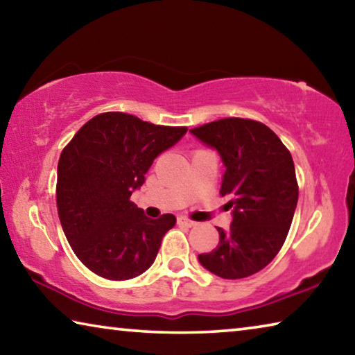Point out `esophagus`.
Here are the masks:
<instances>
[{
    "label": "esophagus",
    "mask_w": 355,
    "mask_h": 355,
    "mask_svg": "<svg viewBox=\"0 0 355 355\" xmlns=\"http://www.w3.org/2000/svg\"><path fill=\"white\" fill-rule=\"evenodd\" d=\"M178 224L186 225V227H194V225H197V222L191 220V219H188V218H178Z\"/></svg>",
    "instance_id": "34e87169"
}]
</instances>
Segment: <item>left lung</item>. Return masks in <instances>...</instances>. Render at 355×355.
I'll return each instance as SVG.
<instances>
[{"mask_svg": "<svg viewBox=\"0 0 355 355\" xmlns=\"http://www.w3.org/2000/svg\"><path fill=\"white\" fill-rule=\"evenodd\" d=\"M191 133L219 152L225 166L220 196H230L233 208L230 228L218 227V248L199 261L222 279L249 277L274 260L291 227L299 186L290 150L252 119H219Z\"/></svg>", "mask_w": 355, "mask_h": 355, "instance_id": "obj_1", "label": "left lung"}]
</instances>
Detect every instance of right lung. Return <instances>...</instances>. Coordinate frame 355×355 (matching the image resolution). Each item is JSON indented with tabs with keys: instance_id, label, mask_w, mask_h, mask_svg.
I'll return each mask as SVG.
<instances>
[{
	"instance_id": "right-lung-1",
	"label": "right lung",
	"mask_w": 355,
	"mask_h": 355,
	"mask_svg": "<svg viewBox=\"0 0 355 355\" xmlns=\"http://www.w3.org/2000/svg\"><path fill=\"white\" fill-rule=\"evenodd\" d=\"M188 128L101 112L76 131L58 163L56 203L65 238L100 277L128 280L152 266L175 216L150 219L130 200L153 159Z\"/></svg>"
}]
</instances>
